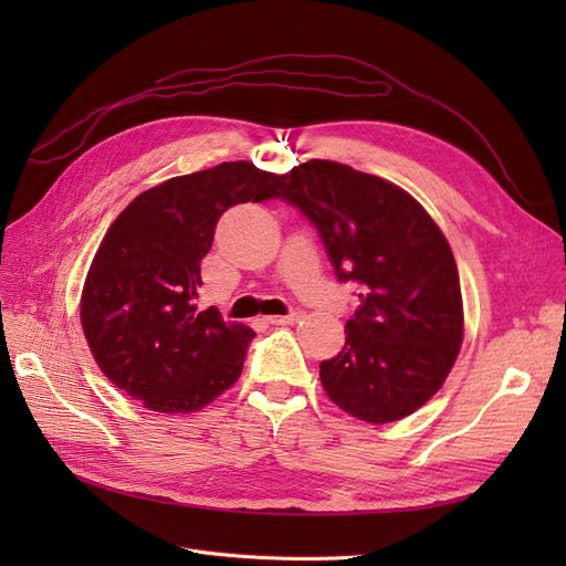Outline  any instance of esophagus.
Returning a JSON list of instances; mask_svg holds the SVG:
<instances>
[{
    "label": "esophagus",
    "mask_w": 566,
    "mask_h": 566,
    "mask_svg": "<svg viewBox=\"0 0 566 566\" xmlns=\"http://www.w3.org/2000/svg\"><path fill=\"white\" fill-rule=\"evenodd\" d=\"M302 316H304L302 310H293V312L285 314V316H266V321H269L271 325H293V323H297Z\"/></svg>",
    "instance_id": "obj_1"
}]
</instances>
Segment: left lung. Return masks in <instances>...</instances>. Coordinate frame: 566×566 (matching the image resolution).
<instances>
[{"instance_id":"1","label":"left lung","mask_w":566,"mask_h":566,"mask_svg":"<svg viewBox=\"0 0 566 566\" xmlns=\"http://www.w3.org/2000/svg\"><path fill=\"white\" fill-rule=\"evenodd\" d=\"M273 198L312 221L342 283L364 287L345 347L321 361L325 394L373 424L410 416L447 380L462 342L447 238L403 188L331 160L293 167Z\"/></svg>"}]
</instances>
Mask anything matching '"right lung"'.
I'll list each match as a JSON object with an SVG mask.
<instances>
[{
    "label": "right lung",
    "mask_w": 566,
    "mask_h": 566,
    "mask_svg": "<svg viewBox=\"0 0 566 566\" xmlns=\"http://www.w3.org/2000/svg\"><path fill=\"white\" fill-rule=\"evenodd\" d=\"M279 177L221 163L136 196L101 241L82 290L84 337L106 378L156 413H191L238 378L254 333L198 310L219 217L273 198Z\"/></svg>",
    "instance_id": "obj_1"
}]
</instances>
